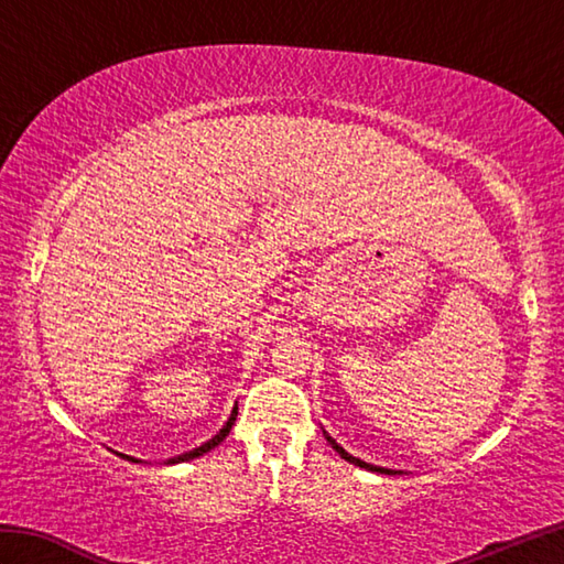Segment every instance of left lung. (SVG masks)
Masks as SVG:
<instances>
[{"label":"left lung","mask_w":564,"mask_h":564,"mask_svg":"<svg viewBox=\"0 0 564 564\" xmlns=\"http://www.w3.org/2000/svg\"><path fill=\"white\" fill-rule=\"evenodd\" d=\"M327 441L332 443V448L337 451L344 460H349V463H354V465H358V467H366V470H373V473H382V475H392V470H388V467H378V465H368V463H364V460H358V458H354L351 453H346L337 441H334L332 436H327Z\"/></svg>","instance_id":"obj_1"}]
</instances>
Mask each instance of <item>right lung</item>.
I'll return each mask as SVG.
<instances>
[{"label":"right lung","mask_w":564,"mask_h":564,"mask_svg":"<svg viewBox=\"0 0 564 564\" xmlns=\"http://www.w3.org/2000/svg\"><path fill=\"white\" fill-rule=\"evenodd\" d=\"M235 419H237V406L232 410V414H230V419H227V424L218 431V434H215L210 441H206L203 443V446H198V448H194V451H188V453H182V455H176V458H172L170 463H184V460H194V458H198V455H203V453H208L210 448H215L218 446V443L230 434V429H232V424H235ZM121 455V458H126V460H133V463H138L135 458H130V455H123V453H118Z\"/></svg>","instance_id":"obj_1"}]
</instances>
